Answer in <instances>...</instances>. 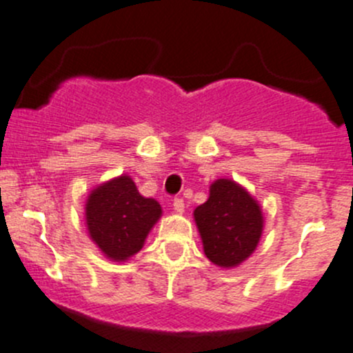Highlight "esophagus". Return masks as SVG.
Here are the masks:
<instances>
[{"mask_svg": "<svg viewBox=\"0 0 353 353\" xmlns=\"http://www.w3.org/2000/svg\"><path fill=\"white\" fill-rule=\"evenodd\" d=\"M172 206H174V212L176 213H183L184 212V201L181 198H176L174 199V203H172Z\"/></svg>", "mask_w": 353, "mask_h": 353, "instance_id": "esophagus-1", "label": "esophagus"}]
</instances>
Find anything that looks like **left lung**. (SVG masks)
Here are the masks:
<instances>
[{
	"mask_svg": "<svg viewBox=\"0 0 353 353\" xmlns=\"http://www.w3.org/2000/svg\"><path fill=\"white\" fill-rule=\"evenodd\" d=\"M205 256L220 268H236L258 248L265 216L258 199L232 179L210 184V196L193 212Z\"/></svg>",
	"mask_w": 353,
	"mask_h": 353,
	"instance_id": "left-lung-1",
	"label": "left lung"
}]
</instances>
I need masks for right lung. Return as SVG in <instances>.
I'll return each mask as SVG.
<instances>
[{"instance_id": "obj_1", "label": "right lung", "mask_w": 353, "mask_h": 353, "mask_svg": "<svg viewBox=\"0 0 353 353\" xmlns=\"http://www.w3.org/2000/svg\"><path fill=\"white\" fill-rule=\"evenodd\" d=\"M160 216L159 201L141 196L128 174L99 184L85 201L88 236L114 263L128 261L137 254Z\"/></svg>"}]
</instances>
